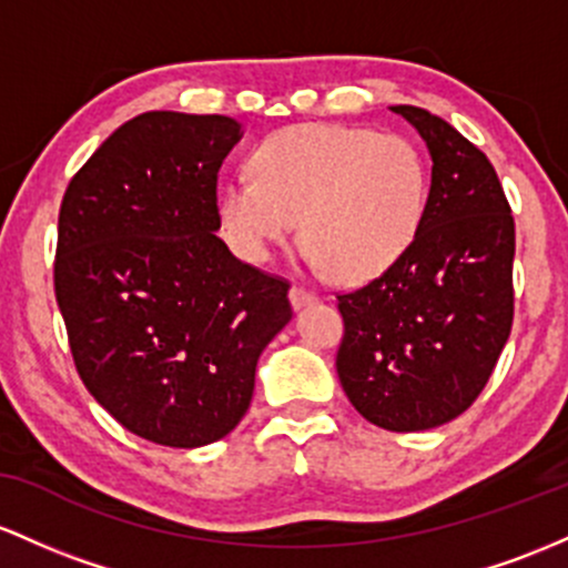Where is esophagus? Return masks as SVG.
<instances>
[{
  "instance_id": "34e87169",
  "label": "esophagus",
  "mask_w": 568,
  "mask_h": 568,
  "mask_svg": "<svg viewBox=\"0 0 568 568\" xmlns=\"http://www.w3.org/2000/svg\"><path fill=\"white\" fill-rule=\"evenodd\" d=\"M316 301V295L311 290H305V286H292L290 290V303H292V308H303V305H308V303H314Z\"/></svg>"
}]
</instances>
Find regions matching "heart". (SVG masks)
Returning <instances> with one entry per match:
<instances>
[{"mask_svg":"<svg viewBox=\"0 0 568 568\" xmlns=\"http://www.w3.org/2000/svg\"><path fill=\"white\" fill-rule=\"evenodd\" d=\"M429 201L422 152L397 133L290 125L254 146L252 174L220 190V222L235 252L265 263L303 216V244L335 282H367L413 244Z\"/></svg>","mask_w":568,"mask_h":568,"instance_id":"obj_1","label":"heart"}]
</instances>
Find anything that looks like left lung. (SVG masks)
<instances>
[{
    "mask_svg": "<svg viewBox=\"0 0 568 568\" xmlns=\"http://www.w3.org/2000/svg\"><path fill=\"white\" fill-rule=\"evenodd\" d=\"M429 146L432 187L407 252L337 295V378L369 424L424 432L454 422L488 384L513 329L515 222L494 165L454 125L399 104Z\"/></svg>",
    "mask_w": 568,
    "mask_h": 568,
    "instance_id": "obj_1",
    "label": "left lung"
}]
</instances>
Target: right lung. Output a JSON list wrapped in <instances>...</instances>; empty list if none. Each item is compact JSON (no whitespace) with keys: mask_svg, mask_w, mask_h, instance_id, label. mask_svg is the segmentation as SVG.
Returning a JSON list of instances; mask_svg holds the SVG:
<instances>
[{"mask_svg":"<svg viewBox=\"0 0 568 568\" xmlns=\"http://www.w3.org/2000/svg\"><path fill=\"white\" fill-rule=\"evenodd\" d=\"M244 136L225 114L144 112L63 193L55 301L74 365L106 413L150 443L201 448L250 410L290 284L227 250L216 174Z\"/></svg>","mask_w":568,"mask_h":568,"instance_id":"1","label":"right lung"}]
</instances>
